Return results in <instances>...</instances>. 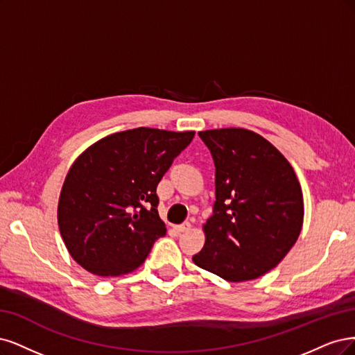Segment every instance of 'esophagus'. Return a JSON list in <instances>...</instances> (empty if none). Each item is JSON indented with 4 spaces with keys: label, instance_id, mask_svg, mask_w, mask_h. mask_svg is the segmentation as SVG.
Instances as JSON below:
<instances>
[{
    "label": "esophagus",
    "instance_id": "1",
    "mask_svg": "<svg viewBox=\"0 0 355 355\" xmlns=\"http://www.w3.org/2000/svg\"><path fill=\"white\" fill-rule=\"evenodd\" d=\"M190 228H191V224H190L189 221H186V223H182V224H180V225H175L174 230H175L177 233H184V232H189Z\"/></svg>",
    "mask_w": 355,
    "mask_h": 355
}]
</instances>
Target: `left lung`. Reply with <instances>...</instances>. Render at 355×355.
Segmentation results:
<instances>
[{"mask_svg":"<svg viewBox=\"0 0 355 355\" xmlns=\"http://www.w3.org/2000/svg\"><path fill=\"white\" fill-rule=\"evenodd\" d=\"M215 164L214 214L198 267L227 282L254 280L295 245L304 199L291 164L270 141L245 128L200 131Z\"/></svg>","mask_w":355,"mask_h":355,"instance_id":"8db88e82","label":"left lung"}]
</instances>
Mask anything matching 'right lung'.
I'll use <instances>...</instances> for the list:
<instances>
[{"mask_svg":"<svg viewBox=\"0 0 355 355\" xmlns=\"http://www.w3.org/2000/svg\"><path fill=\"white\" fill-rule=\"evenodd\" d=\"M194 131L134 128L79 156L63 182L57 220L72 258L100 277L139 268L166 234L156 187Z\"/></svg>","mask_w":355,"mask_h":355,"instance_id":"right-lung-1","label":"right lung"}]
</instances>
